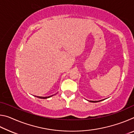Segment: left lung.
Returning <instances> with one entry per match:
<instances>
[{"instance_id": "obj_1", "label": "left lung", "mask_w": 134, "mask_h": 134, "mask_svg": "<svg viewBox=\"0 0 134 134\" xmlns=\"http://www.w3.org/2000/svg\"><path fill=\"white\" fill-rule=\"evenodd\" d=\"M102 100H98V101H93V100H88L90 102H93V103H96V102H100Z\"/></svg>"}]
</instances>
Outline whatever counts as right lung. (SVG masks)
<instances>
[{
    "label": "right lung",
    "instance_id": "1",
    "mask_svg": "<svg viewBox=\"0 0 134 134\" xmlns=\"http://www.w3.org/2000/svg\"><path fill=\"white\" fill-rule=\"evenodd\" d=\"M54 95V94H53ZM53 95H51V96H46V97H42V96H35V97H38V98H40V99H47V98H49V97H51V96H53Z\"/></svg>",
    "mask_w": 134,
    "mask_h": 134
}]
</instances>
